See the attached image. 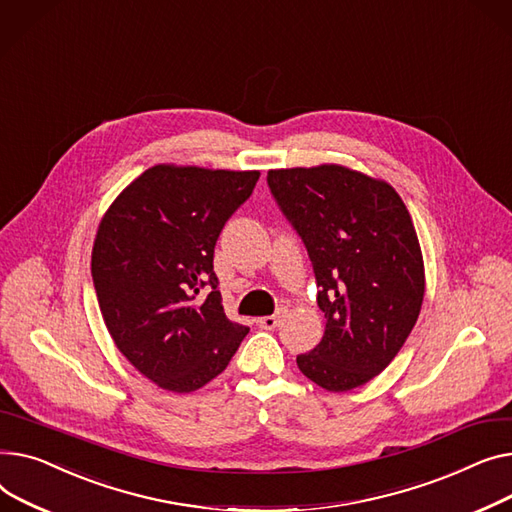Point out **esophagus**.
Instances as JSON below:
<instances>
[{"mask_svg": "<svg viewBox=\"0 0 512 512\" xmlns=\"http://www.w3.org/2000/svg\"><path fill=\"white\" fill-rule=\"evenodd\" d=\"M281 322H283V312L273 314V316H262V318H258V326H260V328H266V330H275Z\"/></svg>", "mask_w": 512, "mask_h": 512, "instance_id": "1", "label": "esophagus"}]
</instances>
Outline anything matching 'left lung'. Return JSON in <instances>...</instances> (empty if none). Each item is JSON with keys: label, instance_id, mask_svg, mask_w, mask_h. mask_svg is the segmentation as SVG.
<instances>
[{"label": "left lung", "instance_id": "8db88e82", "mask_svg": "<svg viewBox=\"0 0 512 512\" xmlns=\"http://www.w3.org/2000/svg\"><path fill=\"white\" fill-rule=\"evenodd\" d=\"M266 182L310 254L324 337L297 368L330 393L378 376L424 304V256L395 188L343 165L270 169Z\"/></svg>", "mask_w": 512, "mask_h": 512}]
</instances>
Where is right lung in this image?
I'll return each mask as SVG.
<instances>
[{
    "mask_svg": "<svg viewBox=\"0 0 512 512\" xmlns=\"http://www.w3.org/2000/svg\"><path fill=\"white\" fill-rule=\"evenodd\" d=\"M260 171L155 165L103 215L93 283L105 326L128 362L171 393H194L229 364L248 326L225 316L213 256ZM204 284L211 293L200 300Z\"/></svg>",
    "mask_w": 512,
    "mask_h": 512,
    "instance_id": "add662e5",
    "label": "right lung"
}]
</instances>
